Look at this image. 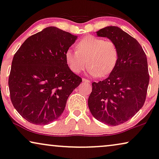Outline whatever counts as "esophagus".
I'll use <instances>...</instances> for the list:
<instances>
[{"label":"esophagus","mask_w":159,"mask_h":159,"mask_svg":"<svg viewBox=\"0 0 159 159\" xmlns=\"http://www.w3.org/2000/svg\"><path fill=\"white\" fill-rule=\"evenodd\" d=\"M82 81H83V82H85V83H86V84L90 83V81H89V80H87V79H85V78H82Z\"/></svg>","instance_id":"obj_1"}]
</instances>
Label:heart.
Listing matches in <instances>:
<instances>
[{
  "label": "heart",
  "mask_w": 159,
  "mask_h": 159,
  "mask_svg": "<svg viewBox=\"0 0 159 159\" xmlns=\"http://www.w3.org/2000/svg\"><path fill=\"white\" fill-rule=\"evenodd\" d=\"M76 50L65 52V61L74 73H81L89 65L87 73L92 77H105L113 71L118 61V50L111 40L86 36L76 44Z\"/></svg>",
  "instance_id": "b5f03b06"
}]
</instances>
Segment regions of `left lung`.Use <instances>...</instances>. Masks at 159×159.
<instances>
[{"instance_id":"1","label":"left lung","mask_w":159,"mask_h":159,"mask_svg":"<svg viewBox=\"0 0 159 159\" xmlns=\"http://www.w3.org/2000/svg\"><path fill=\"white\" fill-rule=\"evenodd\" d=\"M97 35L116 44L118 61L107 78L92 84L88 106L95 119L118 125L133 117L145 102L150 80L146 54L137 40L116 26L103 28Z\"/></svg>"}]
</instances>
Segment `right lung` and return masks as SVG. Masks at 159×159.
Returning a JSON list of instances; mask_svg holds the SVG:
<instances>
[{
    "instance_id": "add662e5",
    "label": "right lung",
    "mask_w": 159,
    "mask_h": 159,
    "mask_svg": "<svg viewBox=\"0 0 159 159\" xmlns=\"http://www.w3.org/2000/svg\"><path fill=\"white\" fill-rule=\"evenodd\" d=\"M76 39L51 26L29 37L14 56L10 98L18 113L31 123L47 125L57 120L70 94L82 81L65 61V52Z\"/></svg>"
}]
</instances>
